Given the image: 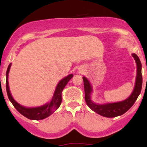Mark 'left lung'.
Masks as SVG:
<instances>
[{
  "label": "left lung",
  "instance_id": "1",
  "mask_svg": "<svg viewBox=\"0 0 147 147\" xmlns=\"http://www.w3.org/2000/svg\"><path fill=\"white\" fill-rule=\"evenodd\" d=\"M132 57L136 61L137 65V75H136V82L132 93L128 98L123 101L113 103H105V104H97L92 100L91 95L92 93V86L90 82L85 76L83 77L84 84V91H85V100L87 105L94 112L106 117H115L122 115L129 110L140 94L142 86V64L139 57L136 54L133 53Z\"/></svg>",
  "mask_w": 147,
  "mask_h": 147
}]
</instances>
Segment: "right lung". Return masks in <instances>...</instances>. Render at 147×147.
<instances>
[{
    "mask_svg": "<svg viewBox=\"0 0 147 147\" xmlns=\"http://www.w3.org/2000/svg\"><path fill=\"white\" fill-rule=\"evenodd\" d=\"M11 63H9L8 66L7 70L6 72V90L7 93L8 98L11 104L14 105L15 109L17 110L18 112L25 117L28 119H32V120H41L45 118L49 117L50 115L53 113L55 111L58 109L61 105V103L62 101V91L65 88L66 84L72 77H73L72 74H70L65 77H64L57 84L56 88H55V92H54L53 96L52 99H50V102H47L46 104H43L40 106H36V107H25V106L21 105L20 104L16 102L15 99L13 98L11 92H10L9 82H8V76H9V72L11 68Z\"/></svg>",
    "mask_w": 147,
    "mask_h": 147,
    "instance_id": "1",
    "label": "right lung"
}]
</instances>
